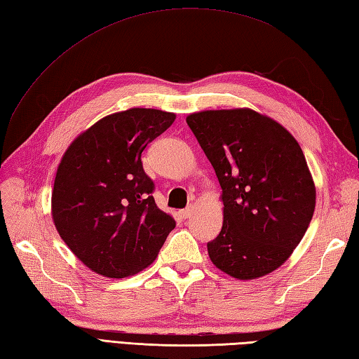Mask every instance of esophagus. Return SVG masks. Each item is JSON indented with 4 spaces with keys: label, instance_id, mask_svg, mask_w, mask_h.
Listing matches in <instances>:
<instances>
[{
    "label": "esophagus",
    "instance_id": "esophagus-1",
    "mask_svg": "<svg viewBox=\"0 0 359 359\" xmlns=\"http://www.w3.org/2000/svg\"><path fill=\"white\" fill-rule=\"evenodd\" d=\"M180 215H181V217H184V219H189V217H190L191 215H194V205H189L187 208L181 210Z\"/></svg>",
    "mask_w": 359,
    "mask_h": 359
}]
</instances>
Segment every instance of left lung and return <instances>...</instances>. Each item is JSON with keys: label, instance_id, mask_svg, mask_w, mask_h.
Returning a JSON list of instances; mask_svg holds the SVG:
<instances>
[{"label": "left lung", "instance_id": "1", "mask_svg": "<svg viewBox=\"0 0 359 359\" xmlns=\"http://www.w3.org/2000/svg\"><path fill=\"white\" fill-rule=\"evenodd\" d=\"M186 121L222 189V230L207 243L213 265L239 280L273 273L299 245L316 210L300 144L248 108L194 112Z\"/></svg>", "mask_w": 359, "mask_h": 359}]
</instances>
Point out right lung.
<instances>
[{"mask_svg": "<svg viewBox=\"0 0 359 359\" xmlns=\"http://www.w3.org/2000/svg\"><path fill=\"white\" fill-rule=\"evenodd\" d=\"M177 116L130 108L103 117L69 144L55 178L51 215L60 238L94 273L123 278L149 266L175 229L156 207L142 152Z\"/></svg>", "mask_w": 359, "mask_h": 359, "instance_id": "right-lung-1", "label": "right lung"}]
</instances>
